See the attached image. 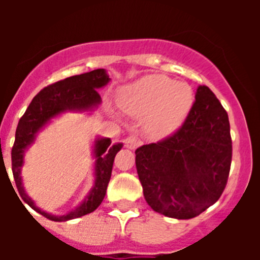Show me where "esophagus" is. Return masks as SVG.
Returning a JSON list of instances; mask_svg holds the SVG:
<instances>
[{
  "label": "esophagus",
  "instance_id": "1",
  "mask_svg": "<svg viewBox=\"0 0 260 260\" xmlns=\"http://www.w3.org/2000/svg\"><path fill=\"white\" fill-rule=\"evenodd\" d=\"M125 146L127 148H130V150H135L137 147L141 146V141L137 137H134V135H130V137H127L125 139Z\"/></svg>",
  "mask_w": 260,
  "mask_h": 260
}]
</instances>
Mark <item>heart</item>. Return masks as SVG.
<instances>
[{"label": "heart", "instance_id": "1", "mask_svg": "<svg viewBox=\"0 0 260 260\" xmlns=\"http://www.w3.org/2000/svg\"><path fill=\"white\" fill-rule=\"evenodd\" d=\"M194 103L189 84L173 82L160 74L139 78L118 93L119 108L128 116L141 118L147 137L165 139L178 130Z\"/></svg>", "mask_w": 260, "mask_h": 260}]
</instances>
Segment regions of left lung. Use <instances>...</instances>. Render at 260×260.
<instances>
[{
    "mask_svg": "<svg viewBox=\"0 0 260 260\" xmlns=\"http://www.w3.org/2000/svg\"><path fill=\"white\" fill-rule=\"evenodd\" d=\"M231 162L228 113L207 86L198 87L190 113L173 135L135 151L146 202L178 220L192 219L217 202Z\"/></svg>",
    "mask_w": 260,
    "mask_h": 260,
    "instance_id": "left-lung-1",
    "label": "left lung"
}]
</instances>
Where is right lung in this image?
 <instances>
[{"instance_id": "add662e5", "label": "right lung", "mask_w": 260, "mask_h": 260, "mask_svg": "<svg viewBox=\"0 0 260 260\" xmlns=\"http://www.w3.org/2000/svg\"><path fill=\"white\" fill-rule=\"evenodd\" d=\"M109 75L105 69L89 71L80 75L66 78L57 83L45 87L32 99L26 113L19 119L15 142L11 150V165L15 185L20 197L32 210L52 221H68L91 213L102 204L107 192L108 183L112 176L114 157L122 148V143L110 146L109 138H96L93 143L95 157V183L91 191L82 203L66 215L56 216L40 210L27 195L22 182V167L24 162V153L36 139V135L50 119L56 118L65 112H89L99 107L102 98L98 89L109 83Z\"/></svg>"}]
</instances>
